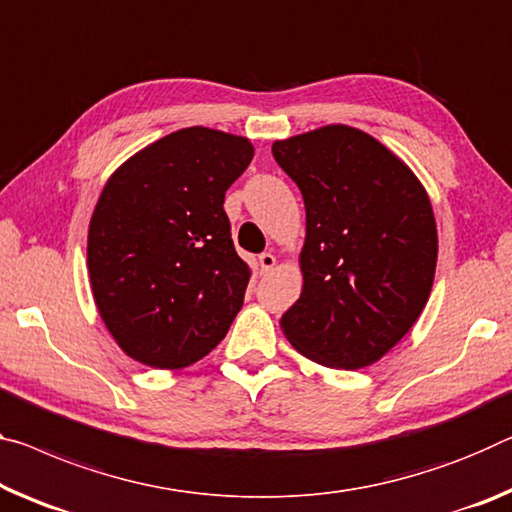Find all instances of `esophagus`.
<instances>
[{
  "label": "esophagus",
  "mask_w": 512,
  "mask_h": 512,
  "mask_svg": "<svg viewBox=\"0 0 512 512\" xmlns=\"http://www.w3.org/2000/svg\"><path fill=\"white\" fill-rule=\"evenodd\" d=\"M273 266H275V255H271V253L259 255V269H262V273H269Z\"/></svg>",
  "instance_id": "obj_1"
}]
</instances>
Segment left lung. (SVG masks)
<instances>
[{
  "label": "left lung",
  "mask_w": 512,
  "mask_h": 512,
  "mask_svg": "<svg viewBox=\"0 0 512 512\" xmlns=\"http://www.w3.org/2000/svg\"><path fill=\"white\" fill-rule=\"evenodd\" d=\"M305 200L303 291L280 326L298 353L362 369L424 310L437 262L431 200L410 168L360 129L328 125L273 143Z\"/></svg>",
  "instance_id": "obj_1"
}]
</instances>
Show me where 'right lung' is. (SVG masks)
I'll return each mask as SVG.
<instances>
[{
    "mask_svg": "<svg viewBox=\"0 0 512 512\" xmlns=\"http://www.w3.org/2000/svg\"><path fill=\"white\" fill-rule=\"evenodd\" d=\"M253 154L243 136L186 127L134 154L104 186L88 273L102 321L129 358L182 369L227 335L250 271L223 202Z\"/></svg>",
    "mask_w": 512,
    "mask_h": 512,
    "instance_id": "right-lung-1",
    "label": "right lung"
}]
</instances>
